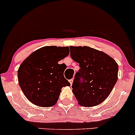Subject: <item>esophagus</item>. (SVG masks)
Instances as JSON below:
<instances>
[{
	"mask_svg": "<svg viewBox=\"0 0 135 135\" xmlns=\"http://www.w3.org/2000/svg\"><path fill=\"white\" fill-rule=\"evenodd\" d=\"M73 82H74V79H70V80H69V83H70V85H71V86H72V85Z\"/></svg>",
	"mask_w": 135,
	"mask_h": 135,
	"instance_id": "34e87169",
	"label": "esophagus"
}]
</instances>
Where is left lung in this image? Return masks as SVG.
Segmentation results:
<instances>
[{
	"mask_svg": "<svg viewBox=\"0 0 135 135\" xmlns=\"http://www.w3.org/2000/svg\"><path fill=\"white\" fill-rule=\"evenodd\" d=\"M71 58L79 63L72 92L82 106L94 107L106 100L118 79V65L104 52L88 46H70ZM83 78L80 83V77Z\"/></svg>",
	"mask_w": 135,
	"mask_h": 135,
	"instance_id": "left-lung-1",
	"label": "left lung"
}]
</instances>
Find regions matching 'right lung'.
<instances>
[{
    "mask_svg": "<svg viewBox=\"0 0 135 135\" xmlns=\"http://www.w3.org/2000/svg\"><path fill=\"white\" fill-rule=\"evenodd\" d=\"M69 52L68 46H44L32 52L20 65L18 83L33 104L41 107L53 106L61 88L70 86L63 75L66 65L58 63Z\"/></svg>",
    "mask_w": 135,
    "mask_h": 135,
    "instance_id": "right-lung-1",
    "label": "right lung"
}]
</instances>
